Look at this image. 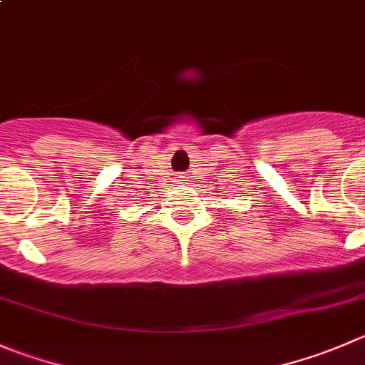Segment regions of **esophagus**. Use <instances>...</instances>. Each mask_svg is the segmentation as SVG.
<instances>
[{
	"label": "esophagus",
	"mask_w": 365,
	"mask_h": 365,
	"mask_svg": "<svg viewBox=\"0 0 365 365\" xmlns=\"http://www.w3.org/2000/svg\"><path fill=\"white\" fill-rule=\"evenodd\" d=\"M175 178H176V182H178L182 187L185 185L187 182H189V180H187V178H189V176H185V175H183V173H180V175H176Z\"/></svg>",
	"instance_id": "1"
}]
</instances>
